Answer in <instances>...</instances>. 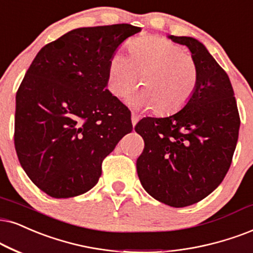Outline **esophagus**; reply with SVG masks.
Instances as JSON below:
<instances>
[{
	"label": "esophagus",
	"instance_id": "1",
	"mask_svg": "<svg viewBox=\"0 0 253 253\" xmlns=\"http://www.w3.org/2000/svg\"><path fill=\"white\" fill-rule=\"evenodd\" d=\"M137 121H139V116H137V114H135V113H132V124H133V126H135Z\"/></svg>",
	"mask_w": 253,
	"mask_h": 253
}]
</instances>
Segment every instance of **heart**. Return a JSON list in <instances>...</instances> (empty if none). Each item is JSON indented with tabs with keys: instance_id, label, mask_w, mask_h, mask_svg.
I'll return each mask as SVG.
<instances>
[{
	"instance_id": "b5f03b06",
	"label": "heart",
	"mask_w": 253,
	"mask_h": 253,
	"mask_svg": "<svg viewBox=\"0 0 253 253\" xmlns=\"http://www.w3.org/2000/svg\"><path fill=\"white\" fill-rule=\"evenodd\" d=\"M128 58L111 57L107 87L118 98L132 91L139 76L143 87L129 99L134 106L153 108L160 116L180 111L193 97L198 83V66L183 46L164 37H139L128 43Z\"/></svg>"
}]
</instances>
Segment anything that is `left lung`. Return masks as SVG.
I'll list each match as a JSON object with an SVG mask.
<instances>
[{
    "mask_svg": "<svg viewBox=\"0 0 253 253\" xmlns=\"http://www.w3.org/2000/svg\"><path fill=\"white\" fill-rule=\"evenodd\" d=\"M169 38L188 46L196 60L197 87L177 113L136 124L134 129L145 141L136 170L150 196L182 208L206 198L225 177L241 118L228 75L203 44L191 37Z\"/></svg>",
    "mask_w": 253,
    "mask_h": 253,
    "instance_id": "left-lung-1",
    "label": "left lung"
}]
</instances>
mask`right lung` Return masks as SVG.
I'll return each instance as SVG.
<instances>
[{"label": "right lung", "mask_w": 253, "mask_h": 253, "mask_svg": "<svg viewBox=\"0 0 253 253\" xmlns=\"http://www.w3.org/2000/svg\"><path fill=\"white\" fill-rule=\"evenodd\" d=\"M141 28H79L40 50L16 93L15 149L35 184L55 198L93 188L101 165L133 129L130 112L108 91L118 46Z\"/></svg>", "instance_id": "obj_1"}]
</instances>
